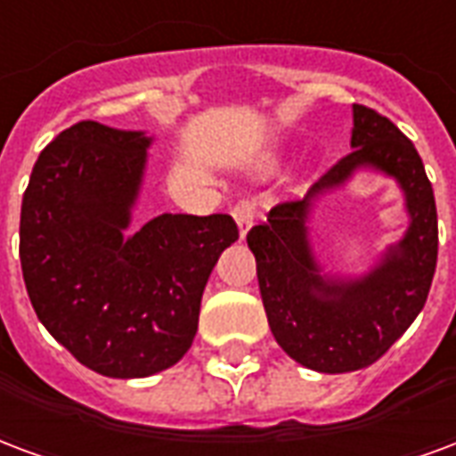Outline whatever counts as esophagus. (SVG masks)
Masks as SVG:
<instances>
[{
  "label": "esophagus",
  "instance_id": "esophagus-1",
  "mask_svg": "<svg viewBox=\"0 0 456 456\" xmlns=\"http://www.w3.org/2000/svg\"><path fill=\"white\" fill-rule=\"evenodd\" d=\"M256 212H258V208H256L254 200H239L237 205L232 208V215H234V219H237L239 234H241V237H246V232H248L251 224H254Z\"/></svg>",
  "mask_w": 456,
  "mask_h": 456
}]
</instances>
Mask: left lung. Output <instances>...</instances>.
<instances>
[{"mask_svg":"<svg viewBox=\"0 0 456 456\" xmlns=\"http://www.w3.org/2000/svg\"><path fill=\"white\" fill-rule=\"evenodd\" d=\"M353 123V150L302 200L275 205L268 222L246 234L278 346L299 365L329 374L353 372L377 362L420 314L437 265V210L420 154L374 108L355 103ZM360 166L379 167L400 181L411 227L370 276L323 281L305 241L311 202L345 183Z\"/></svg>","mask_w":456,"mask_h":456,"instance_id":"left-lung-1","label":"left lung"}]
</instances>
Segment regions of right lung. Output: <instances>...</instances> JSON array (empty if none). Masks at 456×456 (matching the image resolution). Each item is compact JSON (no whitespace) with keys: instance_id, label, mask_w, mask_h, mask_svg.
Returning <instances> with one entry per match:
<instances>
[{"instance_id":"add662e5","label":"right lung","mask_w":456,"mask_h":456,"mask_svg":"<svg viewBox=\"0 0 456 456\" xmlns=\"http://www.w3.org/2000/svg\"><path fill=\"white\" fill-rule=\"evenodd\" d=\"M147 147L144 133L74 123L40 151L21 202L30 305L82 365L118 379L188 353L205 282L239 239L229 215H159L123 237Z\"/></svg>"}]
</instances>
